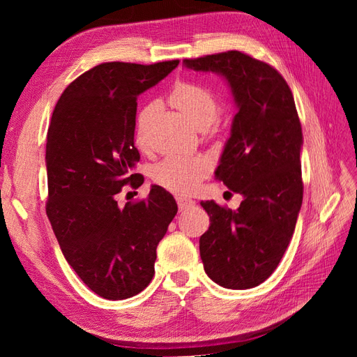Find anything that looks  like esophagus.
<instances>
[{"mask_svg":"<svg viewBox=\"0 0 357 357\" xmlns=\"http://www.w3.org/2000/svg\"><path fill=\"white\" fill-rule=\"evenodd\" d=\"M177 205L178 208L183 211V210H189V208H193L195 207V201L190 199V198H186V197H177Z\"/></svg>","mask_w":357,"mask_h":357,"instance_id":"obj_1","label":"esophagus"}]
</instances>
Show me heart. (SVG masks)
<instances>
[{
  "label": "heart",
  "mask_w": 357,
  "mask_h": 357,
  "mask_svg": "<svg viewBox=\"0 0 357 357\" xmlns=\"http://www.w3.org/2000/svg\"><path fill=\"white\" fill-rule=\"evenodd\" d=\"M171 104L185 114L199 131L215 123L220 116V104L213 92L193 82H177L169 93ZM153 104L143 107L137 116L135 137L138 144L146 142V126L153 112ZM208 172L205 159L199 156L174 155L162 159L152 169V178L164 189L174 193H188L198 186Z\"/></svg>",
  "instance_id": "1"
}]
</instances>
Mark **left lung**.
I'll use <instances>...</instances> for the list:
<instances>
[{
  "instance_id": "8db88e82",
  "label": "left lung",
  "mask_w": 357,
  "mask_h": 357,
  "mask_svg": "<svg viewBox=\"0 0 357 357\" xmlns=\"http://www.w3.org/2000/svg\"><path fill=\"white\" fill-rule=\"evenodd\" d=\"M183 66L222 75L238 109L214 174L244 199L236 210L201 202L211 223L199 253L214 283L252 289L282 261L302 205V128L294 95L275 68L238 50Z\"/></svg>"
}]
</instances>
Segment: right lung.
<instances>
[{
	"mask_svg": "<svg viewBox=\"0 0 357 357\" xmlns=\"http://www.w3.org/2000/svg\"><path fill=\"white\" fill-rule=\"evenodd\" d=\"M178 61L153 66L105 62L83 73L53 110L46 143V213L67 262L101 298L117 301L144 290L155 274L156 247L177 214L174 197L153 185L147 199L119 207L134 171L137 98Z\"/></svg>",
	"mask_w": 357,
	"mask_h": 357,
	"instance_id": "obj_1",
	"label": "right lung"
}]
</instances>
